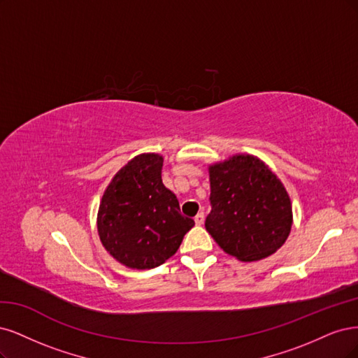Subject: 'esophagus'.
<instances>
[{
  "label": "esophagus",
  "instance_id": "34e87169",
  "mask_svg": "<svg viewBox=\"0 0 358 358\" xmlns=\"http://www.w3.org/2000/svg\"><path fill=\"white\" fill-rule=\"evenodd\" d=\"M203 218H205L203 213H198V214H196V217H194V223L198 224V226H201L203 223Z\"/></svg>",
  "mask_w": 358,
  "mask_h": 358
}]
</instances>
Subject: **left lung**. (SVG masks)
<instances>
[{"label": "left lung", "mask_w": 358, "mask_h": 358, "mask_svg": "<svg viewBox=\"0 0 358 358\" xmlns=\"http://www.w3.org/2000/svg\"><path fill=\"white\" fill-rule=\"evenodd\" d=\"M210 184L205 227L224 252L255 262L282 247L292 230V202L268 165L251 155H236L210 166Z\"/></svg>", "instance_id": "obj_1"}]
</instances>
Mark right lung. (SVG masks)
<instances>
[{
  "label": "right lung",
  "mask_w": 358,
  "mask_h": 358,
  "mask_svg": "<svg viewBox=\"0 0 358 358\" xmlns=\"http://www.w3.org/2000/svg\"><path fill=\"white\" fill-rule=\"evenodd\" d=\"M164 157L138 155L103 192L98 234L110 255L131 269H153L177 252L194 222L180 213L177 196L162 182Z\"/></svg>",
  "instance_id": "obj_1"
}]
</instances>
